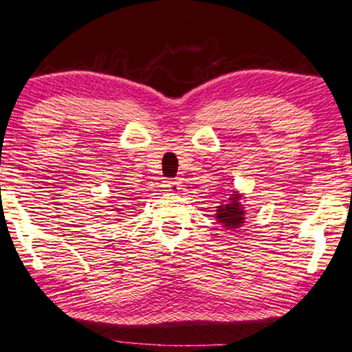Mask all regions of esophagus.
<instances>
[{
    "label": "esophagus",
    "mask_w": 352,
    "mask_h": 352,
    "mask_svg": "<svg viewBox=\"0 0 352 352\" xmlns=\"http://www.w3.org/2000/svg\"><path fill=\"white\" fill-rule=\"evenodd\" d=\"M181 179L179 177H176V179H168L164 181V188H166L168 192H177L181 189Z\"/></svg>",
    "instance_id": "obj_1"
}]
</instances>
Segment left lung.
Instances as JSON below:
<instances>
[{"label":"left lung","instance_id":"8db88e82","mask_svg":"<svg viewBox=\"0 0 352 352\" xmlns=\"http://www.w3.org/2000/svg\"><path fill=\"white\" fill-rule=\"evenodd\" d=\"M242 194L232 191L227 194V201L222 199V204L216 208L217 222L226 229H239L245 222V208L242 204Z\"/></svg>","mask_w":352,"mask_h":352}]
</instances>
